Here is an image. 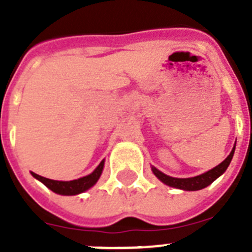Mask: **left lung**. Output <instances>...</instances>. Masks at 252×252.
Instances as JSON below:
<instances>
[{
    "mask_svg": "<svg viewBox=\"0 0 252 252\" xmlns=\"http://www.w3.org/2000/svg\"><path fill=\"white\" fill-rule=\"evenodd\" d=\"M235 149H236V142H235V145H233L232 150H231L230 155H228V157H227L221 164H218V165L215 166L213 169L206 171V173H203V174L201 175H197V177L174 178V177H170V175L164 174L162 171H160L159 169H157L155 166H151V170H153L154 175H155L160 182L166 184V186L173 187V188H177V189H182V190H189V192L201 190V189L208 187L209 184H212L218 177H221L224 171H226V169L228 168L231 160H232L233 158Z\"/></svg>",
    "mask_w": 252,
    "mask_h": 252,
    "instance_id": "left-lung-1",
    "label": "left lung"
}]
</instances>
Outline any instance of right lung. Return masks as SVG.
I'll return each instance as SVG.
<instances>
[{
	"label": "right lung",
	"mask_w": 252,
	"mask_h": 252,
	"mask_svg": "<svg viewBox=\"0 0 252 252\" xmlns=\"http://www.w3.org/2000/svg\"><path fill=\"white\" fill-rule=\"evenodd\" d=\"M104 166V159L99 162V165L91 173V174L86 175V177L78 178L74 180H69V182H63V180H53L44 178L41 175H37L31 171V175L35 179L40 180L45 187H48L50 190L60 195H77L81 193L86 192L90 188H92L97 182H98L99 177H101L102 171H103Z\"/></svg>",
	"instance_id": "obj_1"
}]
</instances>
